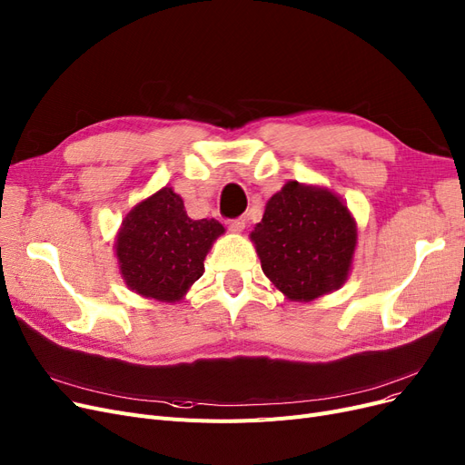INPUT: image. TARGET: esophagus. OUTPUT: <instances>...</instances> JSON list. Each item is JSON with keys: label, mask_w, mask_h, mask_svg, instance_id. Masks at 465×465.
I'll list each match as a JSON object with an SVG mask.
<instances>
[{"label": "esophagus", "mask_w": 465, "mask_h": 465, "mask_svg": "<svg viewBox=\"0 0 465 465\" xmlns=\"http://www.w3.org/2000/svg\"><path fill=\"white\" fill-rule=\"evenodd\" d=\"M230 232H235V233H242L245 230V218L239 216V218H232L226 222Z\"/></svg>", "instance_id": "obj_1"}]
</instances>
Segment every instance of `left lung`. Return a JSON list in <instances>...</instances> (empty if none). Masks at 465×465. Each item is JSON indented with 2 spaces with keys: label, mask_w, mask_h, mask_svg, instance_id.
Instances as JSON below:
<instances>
[{
  "label": "left lung",
  "mask_w": 465,
  "mask_h": 465,
  "mask_svg": "<svg viewBox=\"0 0 465 465\" xmlns=\"http://www.w3.org/2000/svg\"><path fill=\"white\" fill-rule=\"evenodd\" d=\"M266 278L289 301L308 302L347 282L356 222L325 187L287 182L251 232Z\"/></svg>",
  "instance_id": "obj_1"
}]
</instances>
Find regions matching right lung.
<instances>
[{"label": "right lung", "mask_w": 465, "mask_h": 465, "mask_svg": "<svg viewBox=\"0 0 465 465\" xmlns=\"http://www.w3.org/2000/svg\"><path fill=\"white\" fill-rule=\"evenodd\" d=\"M223 233L211 220H192L172 187L137 203L116 235L123 280L145 299L178 302L204 272V256Z\"/></svg>", "instance_id": "1"}]
</instances>
